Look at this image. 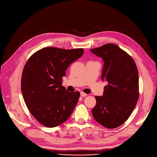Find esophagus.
I'll return each instance as SVG.
<instances>
[{"instance_id":"esophagus-1","label":"esophagus","mask_w":157,"mask_h":157,"mask_svg":"<svg viewBox=\"0 0 157 157\" xmlns=\"http://www.w3.org/2000/svg\"><path fill=\"white\" fill-rule=\"evenodd\" d=\"M80 96H81L82 97H86L87 96V94L86 93L81 92H80Z\"/></svg>"}]
</instances>
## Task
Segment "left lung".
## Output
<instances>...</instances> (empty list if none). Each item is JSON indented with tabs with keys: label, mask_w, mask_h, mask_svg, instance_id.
I'll list each match as a JSON object with an SVG mask.
<instances>
[{
	"label": "left lung",
	"mask_w": 157,
	"mask_h": 157,
	"mask_svg": "<svg viewBox=\"0 0 157 157\" xmlns=\"http://www.w3.org/2000/svg\"><path fill=\"white\" fill-rule=\"evenodd\" d=\"M103 60L101 78L107 85L96 96L94 119L107 128L122 125L131 115L139 98V75L135 61L125 51L109 43L90 49Z\"/></svg>",
	"instance_id": "left-lung-1"
}]
</instances>
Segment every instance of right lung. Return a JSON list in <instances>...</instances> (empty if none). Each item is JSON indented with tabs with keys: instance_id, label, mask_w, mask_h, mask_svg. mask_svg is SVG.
<instances>
[{
	"instance_id": "add662e5",
	"label": "right lung",
	"mask_w": 157,
	"mask_h": 157,
	"mask_svg": "<svg viewBox=\"0 0 157 157\" xmlns=\"http://www.w3.org/2000/svg\"><path fill=\"white\" fill-rule=\"evenodd\" d=\"M84 49L65 50L46 47L27 60L21 76V92L32 115L48 128L58 126L72 114L80 97L62 86V77Z\"/></svg>"
}]
</instances>
